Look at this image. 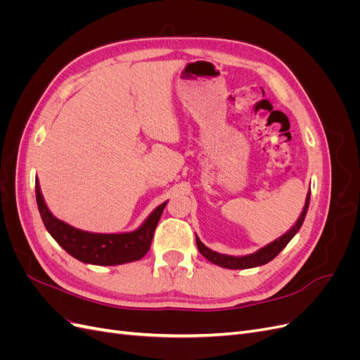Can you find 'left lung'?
Listing matches in <instances>:
<instances>
[{"mask_svg":"<svg viewBox=\"0 0 360 360\" xmlns=\"http://www.w3.org/2000/svg\"><path fill=\"white\" fill-rule=\"evenodd\" d=\"M309 198H311V191H308L307 193V200H304V205H303V210L300 213V216L297 217V221L294 222V225L290 228L287 233L282 234L281 237H278L276 240L270 242L269 245L259 248L258 250L252 254H248V255H226V254H219L216 252V250H212L210 248H207L201 240L200 237L195 234L197 237V246L198 250L201 252V255L209 259L210 263L219 266V267H225V269H252V267H258V266H263L267 264L269 261L274 259L282 249H284L291 238L297 234V231L300 230V226L304 221V216L308 213V207H309Z\"/></svg>","mask_w":360,"mask_h":360,"instance_id":"1","label":"left lung"}]
</instances>
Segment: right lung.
<instances>
[{
    "mask_svg": "<svg viewBox=\"0 0 360 360\" xmlns=\"http://www.w3.org/2000/svg\"><path fill=\"white\" fill-rule=\"evenodd\" d=\"M36 200L48 233L69 255L85 264L118 266L143 258L150 249L156 225L168 201L151 212L136 230L127 233H90L79 230L53 216L41 195L36 179Z\"/></svg>",
    "mask_w": 360,
    "mask_h": 360,
    "instance_id": "obj_1",
    "label": "right lung"
}]
</instances>
